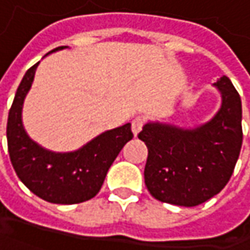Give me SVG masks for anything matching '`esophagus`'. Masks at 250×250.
I'll return each mask as SVG.
<instances>
[{"label":"esophagus","instance_id":"esophagus-1","mask_svg":"<svg viewBox=\"0 0 250 250\" xmlns=\"http://www.w3.org/2000/svg\"><path fill=\"white\" fill-rule=\"evenodd\" d=\"M143 125H145V118H142V117H136L135 120L132 121V132H133V135H138L142 128H143Z\"/></svg>","mask_w":250,"mask_h":250}]
</instances>
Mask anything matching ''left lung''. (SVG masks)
Listing matches in <instances>:
<instances>
[{"instance_id":"1","label":"left lung","mask_w":250,"mask_h":250,"mask_svg":"<svg viewBox=\"0 0 250 250\" xmlns=\"http://www.w3.org/2000/svg\"><path fill=\"white\" fill-rule=\"evenodd\" d=\"M216 86L223 104L216 117L195 129L146 124L138 135L147 146L145 184L160 202L193 207L221 192L242 146V104L231 81Z\"/></svg>"}]
</instances>
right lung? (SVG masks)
<instances>
[{
	"label": "right lung",
	"instance_id": "1",
	"mask_svg": "<svg viewBox=\"0 0 250 250\" xmlns=\"http://www.w3.org/2000/svg\"><path fill=\"white\" fill-rule=\"evenodd\" d=\"M62 48L66 47H57L50 53ZM37 65L24 73L9 108L6 124L9 159L19 179L43 200L57 205L82 203L99 193L108 168L124 145L133 138L130 124L107 130L71 153H53L40 147L27 136L21 118L24 96L32 86Z\"/></svg>",
	"mask_w": 250,
	"mask_h": 250
}]
</instances>
